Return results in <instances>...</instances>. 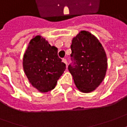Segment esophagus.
<instances>
[{
    "label": "esophagus",
    "instance_id": "1",
    "mask_svg": "<svg viewBox=\"0 0 127 127\" xmlns=\"http://www.w3.org/2000/svg\"><path fill=\"white\" fill-rule=\"evenodd\" d=\"M63 62L65 64L66 66H67V61H66V60L65 58H63Z\"/></svg>",
    "mask_w": 127,
    "mask_h": 127
}]
</instances>
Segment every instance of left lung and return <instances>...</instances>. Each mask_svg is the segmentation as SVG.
<instances>
[{
  "label": "left lung",
  "mask_w": 127,
  "mask_h": 127,
  "mask_svg": "<svg viewBox=\"0 0 127 127\" xmlns=\"http://www.w3.org/2000/svg\"><path fill=\"white\" fill-rule=\"evenodd\" d=\"M71 57L73 65L68 69L76 87L83 93L97 88L105 77L107 58L102 45L97 38L87 31H81L73 38Z\"/></svg>",
  "instance_id": "8db88e82"
}]
</instances>
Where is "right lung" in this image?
<instances>
[{
    "label": "right lung",
    "mask_w": 127,
    "mask_h": 127,
    "mask_svg": "<svg viewBox=\"0 0 127 127\" xmlns=\"http://www.w3.org/2000/svg\"><path fill=\"white\" fill-rule=\"evenodd\" d=\"M23 66L29 82L41 93L54 89L66 69L65 64L58 56V49L40 36L30 40L24 54Z\"/></svg>",
    "instance_id": "1"
}]
</instances>
